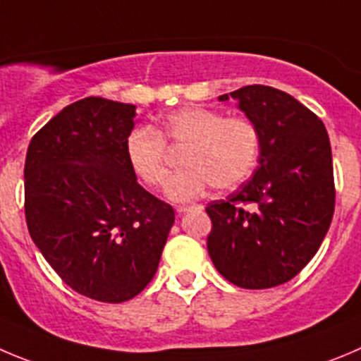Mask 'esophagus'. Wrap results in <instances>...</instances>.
Segmentation results:
<instances>
[{"instance_id":"esophagus-1","label":"esophagus","mask_w":361,"mask_h":361,"mask_svg":"<svg viewBox=\"0 0 361 361\" xmlns=\"http://www.w3.org/2000/svg\"><path fill=\"white\" fill-rule=\"evenodd\" d=\"M197 208H201L200 204H180L176 210L178 212H188V210H197Z\"/></svg>"}]
</instances>
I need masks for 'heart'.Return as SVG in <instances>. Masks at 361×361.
Returning a JSON list of instances; mask_svg holds the SVG:
<instances>
[{
	"label": "heart",
	"mask_w": 361,
	"mask_h": 361,
	"mask_svg": "<svg viewBox=\"0 0 361 361\" xmlns=\"http://www.w3.org/2000/svg\"><path fill=\"white\" fill-rule=\"evenodd\" d=\"M185 147L180 171L167 185L173 201L203 196L214 185L228 190L247 180L260 157V130L247 117H224L217 110L187 106L169 114L160 130L139 128L126 140L131 171L147 187L169 176L167 146Z\"/></svg>",
	"instance_id": "obj_1"
}]
</instances>
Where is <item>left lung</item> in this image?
I'll return each instance as SVG.
<instances>
[{"instance_id": "1", "label": "left lung", "mask_w": 361, "mask_h": 361, "mask_svg": "<svg viewBox=\"0 0 361 361\" xmlns=\"http://www.w3.org/2000/svg\"><path fill=\"white\" fill-rule=\"evenodd\" d=\"M230 96L260 130V165L226 200L208 203V255L237 287H278L306 267L331 224L335 180L328 131L283 90L247 85Z\"/></svg>"}]
</instances>
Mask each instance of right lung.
<instances>
[{"label": "right lung", "instance_id": "1", "mask_svg": "<svg viewBox=\"0 0 361 361\" xmlns=\"http://www.w3.org/2000/svg\"><path fill=\"white\" fill-rule=\"evenodd\" d=\"M135 106L85 97L44 124L25 161L32 240L74 292L123 302L147 287L174 210L142 188L126 158Z\"/></svg>", "mask_w": 361, "mask_h": 361}]
</instances>
